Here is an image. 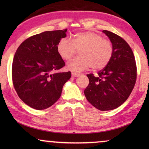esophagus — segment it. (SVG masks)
<instances>
[{
	"instance_id": "obj_1",
	"label": "esophagus",
	"mask_w": 149,
	"mask_h": 149,
	"mask_svg": "<svg viewBox=\"0 0 149 149\" xmlns=\"http://www.w3.org/2000/svg\"><path fill=\"white\" fill-rule=\"evenodd\" d=\"M72 76L74 77H77L81 76V74H79V73H75V72H72Z\"/></svg>"
}]
</instances>
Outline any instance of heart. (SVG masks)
Segmentation results:
<instances>
[{"instance_id":"1","label":"heart","mask_w":149,"mask_h":149,"mask_svg":"<svg viewBox=\"0 0 149 149\" xmlns=\"http://www.w3.org/2000/svg\"><path fill=\"white\" fill-rule=\"evenodd\" d=\"M58 54L63 60L72 58L77 51L80 57L67 63L66 69L72 72H81L91 66L93 70L105 68L113 54V45L93 32H81L75 34L72 40L64 38L57 45Z\"/></svg>"}]
</instances>
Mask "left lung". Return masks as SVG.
<instances>
[{
    "label": "left lung",
    "mask_w": 149,
    "mask_h": 149,
    "mask_svg": "<svg viewBox=\"0 0 149 149\" xmlns=\"http://www.w3.org/2000/svg\"><path fill=\"white\" fill-rule=\"evenodd\" d=\"M112 42L113 54L109 64L97 72L87 74L89 80L85 97L100 111L117 109L128 98L137 77L135 57L131 47L121 36L104 30Z\"/></svg>",
    "instance_id": "1"
}]
</instances>
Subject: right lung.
Returning <instances> with one entry per match:
<instances>
[{
    "mask_svg": "<svg viewBox=\"0 0 149 149\" xmlns=\"http://www.w3.org/2000/svg\"><path fill=\"white\" fill-rule=\"evenodd\" d=\"M67 29L46 31L24 40L12 64V80L19 98L32 109L43 110L60 98L71 72H55L65 66L57 45Z\"/></svg>",
    "mask_w": 149,
    "mask_h": 149,
    "instance_id": "obj_1",
    "label": "right lung"
}]
</instances>
